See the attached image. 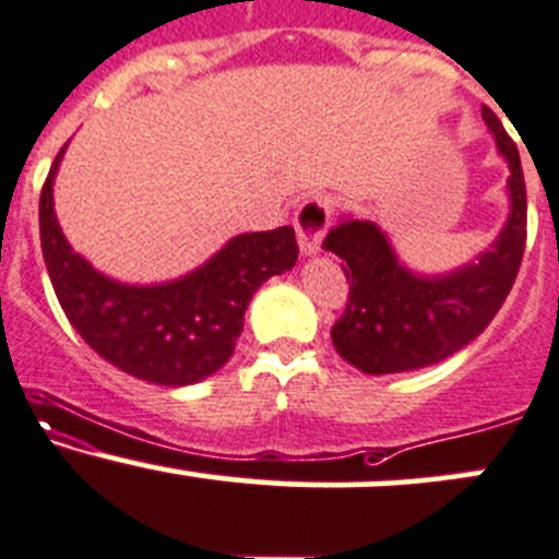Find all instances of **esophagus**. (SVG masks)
<instances>
[{"instance_id":"obj_1","label":"esophagus","mask_w":559,"mask_h":559,"mask_svg":"<svg viewBox=\"0 0 559 559\" xmlns=\"http://www.w3.org/2000/svg\"><path fill=\"white\" fill-rule=\"evenodd\" d=\"M331 225V206L326 199H310L299 206L297 217H294V228H297L299 251L305 257H312L321 251V241L326 236Z\"/></svg>"}]
</instances>
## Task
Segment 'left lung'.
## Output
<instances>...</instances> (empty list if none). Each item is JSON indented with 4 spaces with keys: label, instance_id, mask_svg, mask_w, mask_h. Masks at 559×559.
Instances as JSON below:
<instances>
[{
    "label": "left lung",
    "instance_id": "8db88e82",
    "mask_svg": "<svg viewBox=\"0 0 559 559\" xmlns=\"http://www.w3.org/2000/svg\"><path fill=\"white\" fill-rule=\"evenodd\" d=\"M483 119L509 164V217L475 262L443 275L411 273L379 225L358 217H342L323 238V249L345 262L349 284L347 308L331 326V342L364 373L425 369L459 353L486 331L518 278L528 223L523 167L499 116L483 108Z\"/></svg>",
    "mask_w": 559,
    "mask_h": 559
}]
</instances>
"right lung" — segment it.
Here are the masks:
<instances>
[{"label": "right lung", "instance_id": "right-lung-1", "mask_svg": "<svg viewBox=\"0 0 559 559\" xmlns=\"http://www.w3.org/2000/svg\"><path fill=\"white\" fill-rule=\"evenodd\" d=\"M55 156L39 195V236L52 289L71 326L100 358L143 382L182 388L223 369L249 299L297 262L294 228L241 233L212 260L167 284H119L71 249L52 206Z\"/></svg>", "mask_w": 559, "mask_h": 559}]
</instances>
